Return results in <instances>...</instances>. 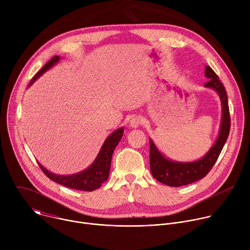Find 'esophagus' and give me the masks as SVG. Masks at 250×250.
Here are the masks:
<instances>
[{
	"mask_svg": "<svg viewBox=\"0 0 250 250\" xmlns=\"http://www.w3.org/2000/svg\"><path fill=\"white\" fill-rule=\"evenodd\" d=\"M141 124V119L138 116H133L129 121V125L131 127H138Z\"/></svg>",
	"mask_w": 250,
	"mask_h": 250,
	"instance_id": "1",
	"label": "esophagus"
}]
</instances>
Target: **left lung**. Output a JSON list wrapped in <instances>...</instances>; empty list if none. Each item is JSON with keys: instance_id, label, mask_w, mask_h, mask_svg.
I'll return each instance as SVG.
<instances>
[{"instance_id": "8db88e82", "label": "left lung", "mask_w": 250, "mask_h": 250, "mask_svg": "<svg viewBox=\"0 0 250 250\" xmlns=\"http://www.w3.org/2000/svg\"><path fill=\"white\" fill-rule=\"evenodd\" d=\"M205 75L209 79L205 86L216 90L221 98L223 105V118L220 134L216 144L200 160L194 162H174L165 158L157 149L153 141L149 139V163L152 176L157 181L170 187H180L194 183L209 172L218 160L229 134L230 116L226 89L219 76L209 66H206Z\"/></svg>"}]
</instances>
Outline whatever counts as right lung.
<instances>
[{"instance_id": "1", "label": "right lung", "mask_w": 250, "mask_h": 250, "mask_svg": "<svg viewBox=\"0 0 250 250\" xmlns=\"http://www.w3.org/2000/svg\"><path fill=\"white\" fill-rule=\"evenodd\" d=\"M59 60V56H53L40 71L33 76L28 86H30L35 80H37L42 73H44L47 69L52 67ZM124 128H119L115 130L108 138L105 139L104 145L93 164L84 170L81 173L74 175H56L49 171H47L43 166L40 163V167L42 172L49 178L50 180L63 185L67 188L80 190V191H94L102 186L104 182L108 180L111 169V161L113 152L116 146L119 145V142L123 136Z\"/></svg>"}]
</instances>
